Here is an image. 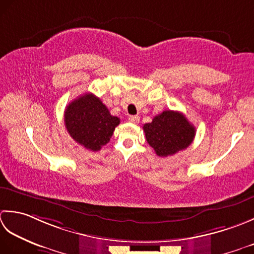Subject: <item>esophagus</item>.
<instances>
[{
    "label": "esophagus",
    "instance_id": "1",
    "mask_svg": "<svg viewBox=\"0 0 254 254\" xmlns=\"http://www.w3.org/2000/svg\"><path fill=\"white\" fill-rule=\"evenodd\" d=\"M128 121L133 123V124H138L139 121H140V117H139L138 115H131V116L128 117Z\"/></svg>",
    "mask_w": 254,
    "mask_h": 254
}]
</instances>
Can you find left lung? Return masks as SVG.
Returning a JSON list of instances; mask_svg holds the SVG:
<instances>
[{
  "label": "left lung",
  "instance_id": "obj_1",
  "mask_svg": "<svg viewBox=\"0 0 254 254\" xmlns=\"http://www.w3.org/2000/svg\"><path fill=\"white\" fill-rule=\"evenodd\" d=\"M143 131L148 143L157 156L169 157L188 148L195 137V127L182 113L164 111L144 124Z\"/></svg>",
  "mask_w": 254,
  "mask_h": 254
}]
</instances>
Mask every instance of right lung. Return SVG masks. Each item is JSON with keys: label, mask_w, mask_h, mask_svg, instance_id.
Listing matches in <instances>:
<instances>
[{"label": "right lung", "mask_w": 254, "mask_h": 254, "mask_svg": "<svg viewBox=\"0 0 254 254\" xmlns=\"http://www.w3.org/2000/svg\"><path fill=\"white\" fill-rule=\"evenodd\" d=\"M120 122L92 93L75 98L64 111V125L71 138L91 151H98L110 141Z\"/></svg>", "instance_id": "1"}]
</instances>
